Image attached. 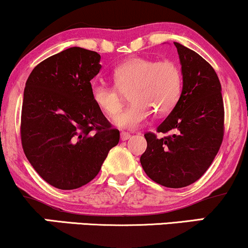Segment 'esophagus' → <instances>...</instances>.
Instances as JSON below:
<instances>
[{
  "instance_id": "1",
  "label": "esophagus",
  "mask_w": 248,
  "mask_h": 248,
  "mask_svg": "<svg viewBox=\"0 0 248 248\" xmlns=\"http://www.w3.org/2000/svg\"><path fill=\"white\" fill-rule=\"evenodd\" d=\"M120 138H121L122 141H127V140H129V139H130V134L122 132V133L120 134Z\"/></svg>"
}]
</instances>
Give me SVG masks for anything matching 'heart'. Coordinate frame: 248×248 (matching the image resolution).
Masks as SVG:
<instances>
[{
	"label": "heart",
	"mask_w": 248,
	"mask_h": 248,
	"mask_svg": "<svg viewBox=\"0 0 248 248\" xmlns=\"http://www.w3.org/2000/svg\"><path fill=\"white\" fill-rule=\"evenodd\" d=\"M115 86L94 84L91 96L94 105L107 116L120 110L124 94L129 93L132 104L113 119L119 128L135 129L148 120L152 110L166 115L176 107L183 91V75L171 61L133 57L121 62L113 71Z\"/></svg>",
	"instance_id": "obj_1"
}]
</instances>
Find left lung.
<instances>
[{
    "label": "left lung",
    "instance_id": "obj_1",
    "mask_svg": "<svg viewBox=\"0 0 248 248\" xmlns=\"http://www.w3.org/2000/svg\"><path fill=\"white\" fill-rule=\"evenodd\" d=\"M183 91L176 107L157 132L175 134L157 139L147 133L140 162L154 182L167 187L192 184L209 169L224 136V104L217 73L205 59L179 43Z\"/></svg>",
    "mask_w": 248,
    "mask_h": 248
}]
</instances>
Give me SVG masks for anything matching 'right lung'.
Returning <instances> with one entry per match:
<instances>
[{
	"label": "right lung",
	"instance_id": "1",
	"mask_svg": "<svg viewBox=\"0 0 248 248\" xmlns=\"http://www.w3.org/2000/svg\"><path fill=\"white\" fill-rule=\"evenodd\" d=\"M100 58L94 51L70 47L37 65L25 82L22 146L37 173L57 189L92 181L120 140L91 96Z\"/></svg>",
	"mask_w": 248,
	"mask_h": 248
}]
</instances>
